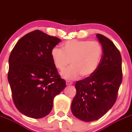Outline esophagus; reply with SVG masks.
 I'll return each instance as SVG.
<instances>
[{"label": "esophagus", "instance_id": "obj_1", "mask_svg": "<svg viewBox=\"0 0 132 132\" xmlns=\"http://www.w3.org/2000/svg\"><path fill=\"white\" fill-rule=\"evenodd\" d=\"M66 85H67V86H69V85H71V84H73V82H71V81H69V80H67V81L66 82Z\"/></svg>", "mask_w": 132, "mask_h": 132}]
</instances>
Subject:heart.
I'll return each instance as SVG.
<instances>
[{
	"mask_svg": "<svg viewBox=\"0 0 132 132\" xmlns=\"http://www.w3.org/2000/svg\"><path fill=\"white\" fill-rule=\"evenodd\" d=\"M103 56L101 44L87 40H68L62 44V50L54 47L51 51L53 64L59 71H63L71 64L61 73L66 80H75L80 75L85 78L92 75L98 69Z\"/></svg>",
	"mask_w": 132,
	"mask_h": 132,
	"instance_id": "heart-1",
	"label": "heart"
}]
</instances>
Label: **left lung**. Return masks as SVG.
Returning a JSON list of instances; mask_svg holds the SVG:
<instances>
[{"label":"left lung","instance_id":"obj_1","mask_svg":"<svg viewBox=\"0 0 132 132\" xmlns=\"http://www.w3.org/2000/svg\"><path fill=\"white\" fill-rule=\"evenodd\" d=\"M96 36L103 46V59L93 75L76 82L77 93L71 106L73 116L85 122L100 119L112 108L122 80L119 51L105 36Z\"/></svg>","mask_w":132,"mask_h":132}]
</instances>
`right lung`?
Returning <instances> with one entry per match:
<instances>
[{
	"instance_id": "right-lung-1",
	"label": "right lung",
	"mask_w": 132,
	"mask_h": 132,
	"mask_svg": "<svg viewBox=\"0 0 132 132\" xmlns=\"http://www.w3.org/2000/svg\"><path fill=\"white\" fill-rule=\"evenodd\" d=\"M61 41L35 30L23 36L11 51L7 79L15 106L27 117L49 114L54 97L66 87L51 57L52 48Z\"/></svg>"
}]
</instances>
